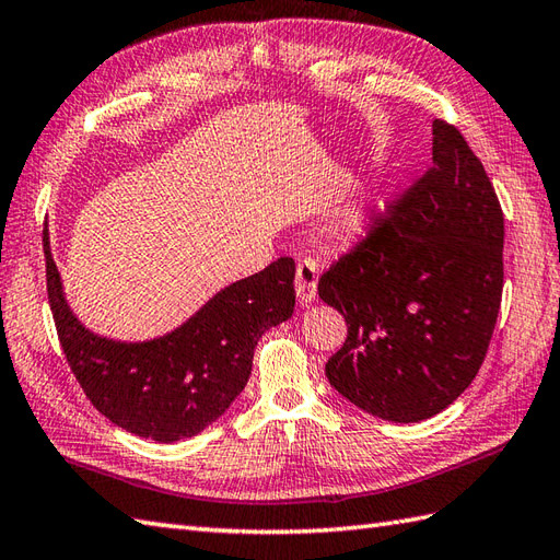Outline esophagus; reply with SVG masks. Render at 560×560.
Wrapping results in <instances>:
<instances>
[{
	"mask_svg": "<svg viewBox=\"0 0 560 560\" xmlns=\"http://www.w3.org/2000/svg\"><path fill=\"white\" fill-rule=\"evenodd\" d=\"M317 279H319V265L315 259H301L295 269V293L298 301L303 305H310L317 298Z\"/></svg>",
	"mask_w": 560,
	"mask_h": 560,
	"instance_id": "esophagus-1",
	"label": "esophagus"
}]
</instances>
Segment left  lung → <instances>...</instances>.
Segmentation results:
<instances>
[{
	"mask_svg": "<svg viewBox=\"0 0 560 560\" xmlns=\"http://www.w3.org/2000/svg\"><path fill=\"white\" fill-rule=\"evenodd\" d=\"M432 166L319 279L348 336L327 380L374 418L420 422L482 368L503 293V212L456 126L432 124Z\"/></svg>",
	"mask_w": 560,
	"mask_h": 560,
	"instance_id": "8db88e82",
	"label": "left lung"
}]
</instances>
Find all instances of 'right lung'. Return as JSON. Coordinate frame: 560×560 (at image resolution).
Wrapping results in <instances>:
<instances>
[{
	"label": "right lung",
	"mask_w": 560,
	"mask_h": 560,
	"mask_svg": "<svg viewBox=\"0 0 560 560\" xmlns=\"http://www.w3.org/2000/svg\"><path fill=\"white\" fill-rule=\"evenodd\" d=\"M47 295L69 368L104 418L142 439L172 444L200 434L248 384L255 346L293 315L295 262L221 289L160 339L126 343L85 329L63 298L59 269L43 233Z\"/></svg>",
	"instance_id": "obj_1"
}]
</instances>
